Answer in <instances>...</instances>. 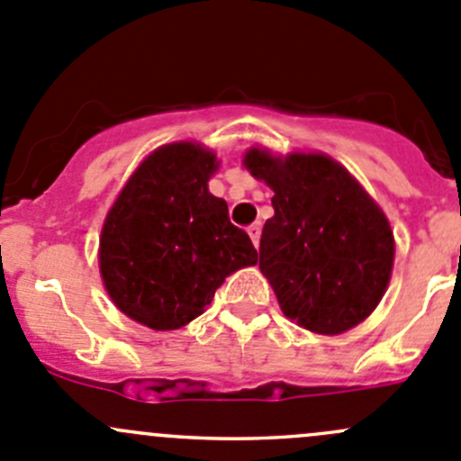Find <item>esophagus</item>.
<instances>
[{
    "label": "esophagus",
    "instance_id": "34e87169",
    "mask_svg": "<svg viewBox=\"0 0 461 461\" xmlns=\"http://www.w3.org/2000/svg\"><path fill=\"white\" fill-rule=\"evenodd\" d=\"M246 232H249L250 241H253L255 249H258V246H259V235H262V226H259V224H250L249 229H246Z\"/></svg>",
    "mask_w": 461,
    "mask_h": 461
}]
</instances>
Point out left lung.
Instances as JSON below:
<instances>
[{"instance_id":"1","label":"left lung","mask_w":461,"mask_h":461,"mask_svg":"<svg viewBox=\"0 0 461 461\" xmlns=\"http://www.w3.org/2000/svg\"><path fill=\"white\" fill-rule=\"evenodd\" d=\"M244 166L276 193V215L259 240V271L282 313L325 336L366 321L394 262V235L375 199L327 154L273 157L250 148Z\"/></svg>"}]
</instances>
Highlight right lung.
Listing matches in <instances>:
<instances>
[{"label":"right lung","mask_w":461,"mask_h":461,"mask_svg":"<svg viewBox=\"0 0 461 461\" xmlns=\"http://www.w3.org/2000/svg\"><path fill=\"white\" fill-rule=\"evenodd\" d=\"M220 167L199 143L163 145L134 170L100 232V276L118 309L157 331L188 325L258 250L208 190Z\"/></svg>","instance_id":"add662e5"}]
</instances>
